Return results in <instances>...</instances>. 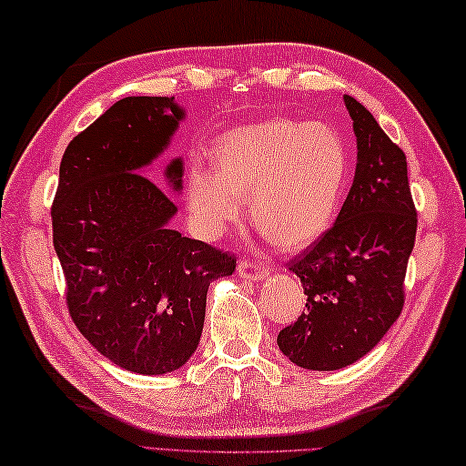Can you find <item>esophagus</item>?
I'll use <instances>...</instances> for the list:
<instances>
[{"label":"esophagus","instance_id":"obj_1","mask_svg":"<svg viewBox=\"0 0 466 466\" xmlns=\"http://www.w3.org/2000/svg\"><path fill=\"white\" fill-rule=\"evenodd\" d=\"M238 274L243 280L258 282V280H266L268 276H270V268H266L258 262H239Z\"/></svg>","mask_w":466,"mask_h":466}]
</instances>
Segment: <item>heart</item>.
<instances>
[{
	"mask_svg": "<svg viewBox=\"0 0 466 466\" xmlns=\"http://www.w3.org/2000/svg\"><path fill=\"white\" fill-rule=\"evenodd\" d=\"M215 167L194 159L186 204L200 238L215 239L249 200L254 225L276 246L297 249L323 238L336 220L350 155L325 122L268 118L217 141Z\"/></svg>",
	"mask_w": 466,
	"mask_h": 466,
	"instance_id": "heart-1",
	"label": "heart"
}]
</instances>
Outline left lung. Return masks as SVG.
Returning <instances> with one entry per match:
<instances>
[{"mask_svg": "<svg viewBox=\"0 0 466 466\" xmlns=\"http://www.w3.org/2000/svg\"><path fill=\"white\" fill-rule=\"evenodd\" d=\"M344 104L356 135L354 182L336 225L289 264L307 311L276 339L292 364L319 372L360 360L401 315L418 231L405 153L360 102L344 96Z\"/></svg>", "mask_w": 466, "mask_h": 466, "instance_id": "1", "label": "left lung"}]
</instances>
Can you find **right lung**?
<instances>
[{"mask_svg":"<svg viewBox=\"0 0 466 466\" xmlns=\"http://www.w3.org/2000/svg\"><path fill=\"white\" fill-rule=\"evenodd\" d=\"M186 108L128 96L69 143L53 202V243L67 305L89 344L120 369L167 374L198 348L210 282L235 258L171 228L177 207L145 171L169 149ZM184 161L163 179L182 194Z\"/></svg>","mask_w":466,"mask_h":466,"instance_id":"right-lung-1","label":"right lung"}]
</instances>
